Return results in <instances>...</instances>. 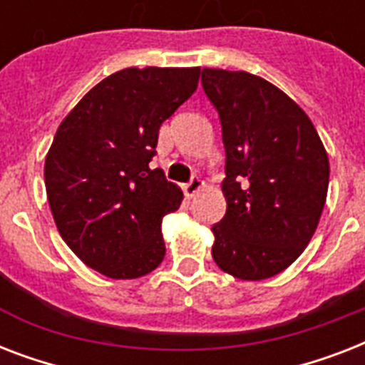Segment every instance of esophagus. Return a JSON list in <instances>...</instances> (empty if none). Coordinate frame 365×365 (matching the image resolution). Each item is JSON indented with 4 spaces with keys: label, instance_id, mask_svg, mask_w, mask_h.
<instances>
[{
    "label": "esophagus",
    "instance_id": "1",
    "mask_svg": "<svg viewBox=\"0 0 365 365\" xmlns=\"http://www.w3.org/2000/svg\"><path fill=\"white\" fill-rule=\"evenodd\" d=\"M202 187H205V182H202L200 178H193L191 182L183 185V193H185V197H189V199H191V197H195V195L199 193Z\"/></svg>",
    "mask_w": 365,
    "mask_h": 365
}]
</instances>
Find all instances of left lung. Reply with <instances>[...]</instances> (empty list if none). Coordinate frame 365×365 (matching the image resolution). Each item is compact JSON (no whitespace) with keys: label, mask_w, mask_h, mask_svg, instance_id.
Segmentation results:
<instances>
[{"label":"left lung","mask_w":365,"mask_h":365,"mask_svg":"<svg viewBox=\"0 0 365 365\" xmlns=\"http://www.w3.org/2000/svg\"><path fill=\"white\" fill-rule=\"evenodd\" d=\"M225 145L227 212L212 227V257L240 280L271 278L311 242L322 216L329 160L309 115L248 71L202 70Z\"/></svg>","instance_id":"left-lung-1"}]
</instances>
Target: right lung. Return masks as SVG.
<instances>
[{
	"mask_svg": "<svg viewBox=\"0 0 365 365\" xmlns=\"http://www.w3.org/2000/svg\"><path fill=\"white\" fill-rule=\"evenodd\" d=\"M200 68H126L66 115L45 159L60 237L87 267L117 280L160 265L163 217L183 193L149 168L160 125L197 91Z\"/></svg>",
	"mask_w": 365,
	"mask_h": 365,
	"instance_id": "1",
	"label": "right lung"
}]
</instances>
